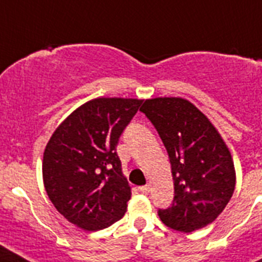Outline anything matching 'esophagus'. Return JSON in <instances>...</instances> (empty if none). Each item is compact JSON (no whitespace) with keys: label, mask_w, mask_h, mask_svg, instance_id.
Segmentation results:
<instances>
[{"label":"esophagus","mask_w":262,"mask_h":262,"mask_svg":"<svg viewBox=\"0 0 262 262\" xmlns=\"http://www.w3.org/2000/svg\"><path fill=\"white\" fill-rule=\"evenodd\" d=\"M139 190L142 191V193H149V190H151V185L149 184H147V185H144V186H140L139 187Z\"/></svg>","instance_id":"1"}]
</instances>
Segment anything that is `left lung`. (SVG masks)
<instances>
[{
  "instance_id": "left-lung-1",
  "label": "left lung",
  "mask_w": 262,
  "mask_h": 262,
  "mask_svg": "<svg viewBox=\"0 0 262 262\" xmlns=\"http://www.w3.org/2000/svg\"><path fill=\"white\" fill-rule=\"evenodd\" d=\"M140 110L156 127L172 166L174 200L159 210L165 226L193 232L212 223L235 190L231 152L211 120L181 97L145 99Z\"/></svg>"
}]
</instances>
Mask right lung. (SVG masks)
Wrapping results in <instances>:
<instances>
[{"instance_id":"obj_1","label":"right lung","mask_w":262,"mask_h":262,"mask_svg":"<svg viewBox=\"0 0 262 262\" xmlns=\"http://www.w3.org/2000/svg\"><path fill=\"white\" fill-rule=\"evenodd\" d=\"M143 99L98 97L72 111L43 154V184L57 211L85 231L122 219L131 186L117 155L120 134Z\"/></svg>"}]
</instances>
